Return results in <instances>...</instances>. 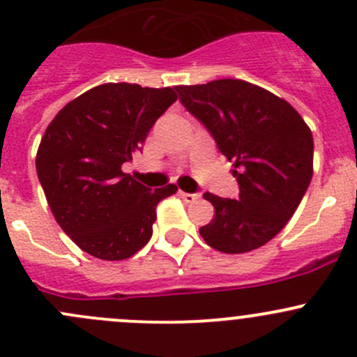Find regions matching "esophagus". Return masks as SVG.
<instances>
[{
    "label": "esophagus",
    "mask_w": 357,
    "mask_h": 357,
    "mask_svg": "<svg viewBox=\"0 0 357 357\" xmlns=\"http://www.w3.org/2000/svg\"><path fill=\"white\" fill-rule=\"evenodd\" d=\"M179 195H181V199L185 200V202H188V204L195 202V200L199 199V195H197V193H186V192H179Z\"/></svg>",
    "instance_id": "obj_1"
}]
</instances>
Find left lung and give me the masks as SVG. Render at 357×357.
I'll return each instance as SVG.
<instances>
[{"label":"left lung","instance_id":"8db88e82","mask_svg":"<svg viewBox=\"0 0 357 357\" xmlns=\"http://www.w3.org/2000/svg\"><path fill=\"white\" fill-rule=\"evenodd\" d=\"M179 101L234 162L238 199L206 192L214 206L200 235L216 251L238 255L274 238L295 214L314 172V139L284 99L244 79L179 85Z\"/></svg>","mask_w":357,"mask_h":357}]
</instances>
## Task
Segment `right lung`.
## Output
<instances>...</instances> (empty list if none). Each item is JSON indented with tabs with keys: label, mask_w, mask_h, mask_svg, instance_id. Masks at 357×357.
Instances as JSON below:
<instances>
[{
	"label": "right lung",
	"mask_w": 357,
	"mask_h": 357,
	"mask_svg": "<svg viewBox=\"0 0 357 357\" xmlns=\"http://www.w3.org/2000/svg\"><path fill=\"white\" fill-rule=\"evenodd\" d=\"M176 99L172 86L102 83L69 101L45 130L38 179L59 227L89 255L126 259L151 238L157 204L178 186L146 188L122 165Z\"/></svg>",
	"instance_id": "right-lung-1"
}]
</instances>
